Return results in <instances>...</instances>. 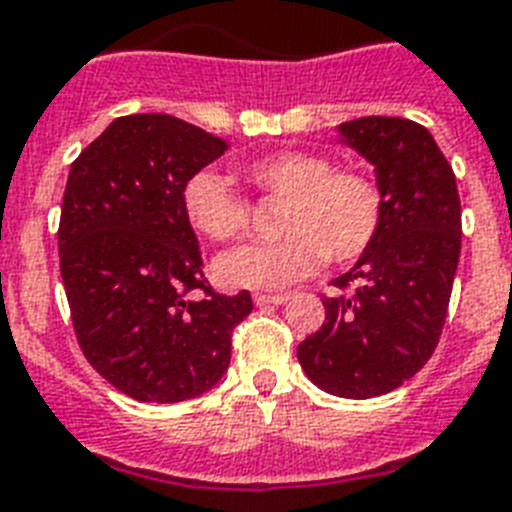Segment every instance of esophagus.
Returning <instances> with one entry per match:
<instances>
[{"mask_svg":"<svg viewBox=\"0 0 512 512\" xmlns=\"http://www.w3.org/2000/svg\"><path fill=\"white\" fill-rule=\"evenodd\" d=\"M286 299H289V294H263V292H257L255 294V305H284Z\"/></svg>","mask_w":512,"mask_h":512,"instance_id":"obj_1","label":"esophagus"}]
</instances>
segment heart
<instances>
[{
  "label": "heart",
  "mask_w": 512,
  "mask_h": 512,
  "mask_svg": "<svg viewBox=\"0 0 512 512\" xmlns=\"http://www.w3.org/2000/svg\"><path fill=\"white\" fill-rule=\"evenodd\" d=\"M265 199L284 202L276 244L239 247L215 260V278L228 289H284L313 276L326 260L350 265L373 247L384 226V194L371 176L315 152L281 149L244 165ZM189 226L210 242L247 234L249 205L218 170H197L181 189Z\"/></svg>",
  "instance_id": "b5f03b06"
}]
</instances>
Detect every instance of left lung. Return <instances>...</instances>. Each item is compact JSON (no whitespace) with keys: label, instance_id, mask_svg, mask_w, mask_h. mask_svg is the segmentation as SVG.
Returning a JSON list of instances; mask_svg holds the SVG:
<instances>
[{"label":"left lung","instance_id":"obj_1","mask_svg":"<svg viewBox=\"0 0 512 512\" xmlns=\"http://www.w3.org/2000/svg\"><path fill=\"white\" fill-rule=\"evenodd\" d=\"M339 141L373 165L384 194L378 239L323 297L326 323L297 347L323 392L368 400L402 386L434 355L460 260V197L434 136L405 118L347 120Z\"/></svg>","mask_w":512,"mask_h":512}]
</instances>
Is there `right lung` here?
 <instances>
[{
	"instance_id": "1",
	"label": "right lung",
	"mask_w": 512,
	"mask_h": 512,
	"mask_svg": "<svg viewBox=\"0 0 512 512\" xmlns=\"http://www.w3.org/2000/svg\"><path fill=\"white\" fill-rule=\"evenodd\" d=\"M226 149L186 120L141 112L112 120L70 165L57 244L73 328L94 371L139 402L210 392L252 313L249 292L207 286L181 207L186 178Z\"/></svg>"
}]
</instances>
